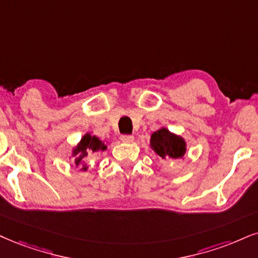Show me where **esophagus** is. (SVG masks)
<instances>
[{"mask_svg": "<svg viewBox=\"0 0 258 258\" xmlns=\"http://www.w3.org/2000/svg\"><path fill=\"white\" fill-rule=\"evenodd\" d=\"M120 141L129 144V142L134 141V136H133V135H122V136H120Z\"/></svg>", "mask_w": 258, "mask_h": 258, "instance_id": "esophagus-1", "label": "esophagus"}]
</instances>
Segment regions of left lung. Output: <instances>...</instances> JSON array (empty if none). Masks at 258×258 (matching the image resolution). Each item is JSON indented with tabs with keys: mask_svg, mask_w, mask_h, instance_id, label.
Listing matches in <instances>:
<instances>
[{
	"mask_svg": "<svg viewBox=\"0 0 258 258\" xmlns=\"http://www.w3.org/2000/svg\"><path fill=\"white\" fill-rule=\"evenodd\" d=\"M151 148L163 159H183L186 153L185 140L170 133L166 128L154 132L151 136Z\"/></svg>",
	"mask_w": 258,
	"mask_h": 258,
	"instance_id": "left-lung-1",
	"label": "left lung"
}]
</instances>
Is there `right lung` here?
Here are the masks:
<instances>
[{"label":"right lung","mask_w":258,"mask_h":258,"mask_svg":"<svg viewBox=\"0 0 258 258\" xmlns=\"http://www.w3.org/2000/svg\"><path fill=\"white\" fill-rule=\"evenodd\" d=\"M106 148V145L99 138L92 136L91 134H85L78 146L73 149V157H75L76 167L80 166L81 171H87L88 166L86 159L88 155L97 153L99 151H105Z\"/></svg>","instance_id":"right-lung-1"}]
</instances>
